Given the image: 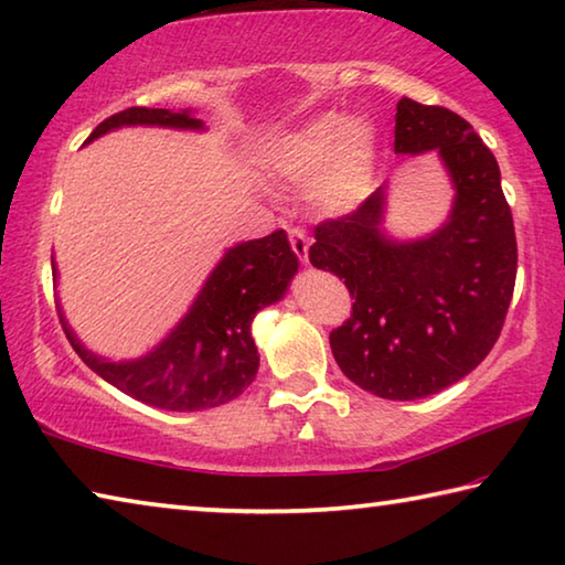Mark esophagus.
<instances>
[{
  "instance_id": "34e87169",
  "label": "esophagus",
  "mask_w": 565,
  "mask_h": 565,
  "mask_svg": "<svg viewBox=\"0 0 565 565\" xmlns=\"http://www.w3.org/2000/svg\"><path fill=\"white\" fill-rule=\"evenodd\" d=\"M289 244L294 248V254L299 256L303 264H309V236H306L303 228H299V226L289 228Z\"/></svg>"
}]
</instances>
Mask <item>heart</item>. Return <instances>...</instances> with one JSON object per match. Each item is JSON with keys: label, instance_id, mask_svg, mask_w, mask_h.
Wrapping results in <instances>:
<instances>
[{"label": "heart", "instance_id": "obj_1", "mask_svg": "<svg viewBox=\"0 0 565 565\" xmlns=\"http://www.w3.org/2000/svg\"><path fill=\"white\" fill-rule=\"evenodd\" d=\"M266 161L286 181H306L309 196L327 214H349L374 186L376 139L369 124L327 111L274 139Z\"/></svg>", "mask_w": 565, "mask_h": 565}]
</instances>
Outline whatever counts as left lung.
I'll return each mask as SVG.
<instances>
[{"instance_id":"8db88e82","label":"left lung","mask_w":565,"mask_h":565,"mask_svg":"<svg viewBox=\"0 0 565 565\" xmlns=\"http://www.w3.org/2000/svg\"><path fill=\"white\" fill-rule=\"evenodd\" d=\"M438 149L454 179L451 218L428 238L381 234L384 186L313 228L309 262L337 274L351 317L329 333L343 376L369 394L414 401L461 381L499 341L515 286V232L499 161L446 107L396 104V154Z\"/></svg>"}]
</instances>
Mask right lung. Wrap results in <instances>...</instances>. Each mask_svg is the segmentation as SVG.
<instances>
[{"mask_svg":"<svg viewBox=\"0 0 565 565\" xmlns=\"http://www.w3.org/2000/svg\"><path fill=\"white\" fill-rule=\"evenodd\" d=\"M129 124L202 129L189 111L129 107L104 119L87 141ZM296 269L299 259L284 228L228 248L179 327L137 361L111 363L94 356L64 319L60 321L79 359L127 396L167 411L214 408L252 386L259 371L252 321L256 311L281 299Z\"/></svg>","mask_w":565,"mask_h":565,"instance_id":"1","label":"right lung"}]
</instances>
